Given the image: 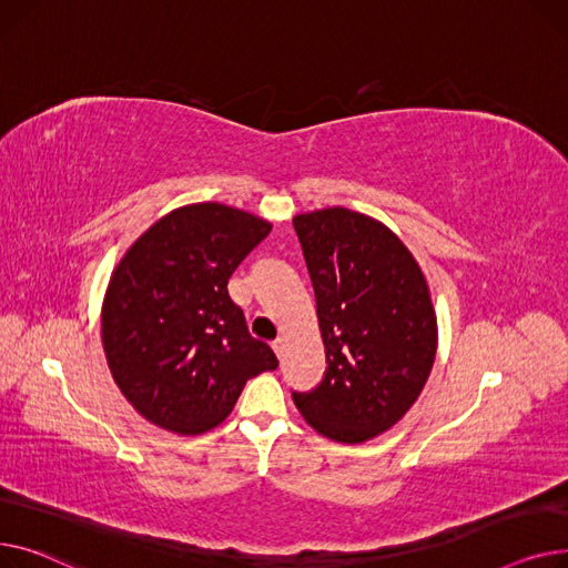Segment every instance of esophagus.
Returning <instances> with one entry per match:
<instances>
[{
    "label": "esophagus",
    "instance_id": "obj_1",
    "mask_svg": "<svg viewBox=\"0 0 568 568\" xmlns=\"http://www.w3.org/2000/svg\"><path fill=\"white\" fill-rule=\"evenodd\" d=\"M273 351L277 353V357H284V351H286V339H284V337H277V339L273 342Z\"/></svg>",
    "mask_w": 568,
    "mask_h": 568
}]
</instances>
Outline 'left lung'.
<instances>
[{
  "instance_id": "1",
  "label": "left lung",
  "mask_w": 568,
  "mask_h": 568,
  "mask_svg": "<svg viewBox=\"0 0 568 568\" xmlns=\"http://www.w3.org/2000/svg\"><path fill=\"white\" fill-rule=\"evenodd\" d=\"M316 293L327 369L293 404L321 436L357 445L402 419L438 348L428 284L383 222L342 206L293 217Z\"/></svg>"
}]
</instances>
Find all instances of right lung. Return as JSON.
I'll use <instances>...</instances> for the list:
<instances>
[{
    "mask_svg": "<svg viewBox=\"0 0 568 568\" xmlns=\"http://www.w3.org/2000/svg\"><path fill=\"white\" fill-rule=\"evenodd\" d=\"M273 224L217 202L160 217L110 277L100 314L108 366L151 424L199 436L236 406L245 383L277 369L226 284Z\"/></svg>",
    "mask_w": 568,
    "mask_h": 568,
    "instance_id": "add662e5",
    "label": "right lung"
}]
</instances>
